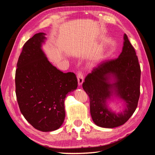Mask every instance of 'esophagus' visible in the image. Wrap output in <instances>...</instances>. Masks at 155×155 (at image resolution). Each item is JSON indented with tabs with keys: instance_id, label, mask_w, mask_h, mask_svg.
<instances>
[{
	"instance_id": "esophagus-1",
	"label": "esophagus",
	"mask_w": 155,
	"mask_h": 155,
	"mask_svg": "<svg viewBox=\"0 0 155 155\" xmlns=\"http://www.w3.org/2000/svg\"><path fill=\"white\" fill-rule=\"evenodd\" d=\"M78 85H82V83L84 81V78H83V72L81 71H79L78 72Z\"/></svg>"
}]
</instances>
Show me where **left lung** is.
<instances>
[{
  "label": "left lung",
  "mask_w": 155,
  "mask_h": 155,
  "mask_svg": "<svg viewBox=\"0 0 155 155\" xmlns=\"http://www.w3.org/2000/svg\"><path fill=\"white\" fill-rule=\"evenodd\" d=\"M115 76V83L107 82L110 74ZM141 70L136 51L127 35H124L123 50L119 57L105 60L94 68L83 83V88L90 99V111L94 122L105 128H114L124 125L133 114L140 94ZM124 100L126 109L115 114L107 109L106 100L112 89Z\"/></svg>",
  "instance_id": "obj_1"
}]
</instances>
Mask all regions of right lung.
Segmentation results:
<instances>
[{
  "mask_svg": "<svg viewBox=\"0 0 155 155\" xmlns=\"http://www.w3.org/2000/svg\"><path fill=\"white\" fill-rule=\"evenodd\" d=\"M44 33L36 34L22 47L15 71V93L25 119L39 130L59 129L65 117L66 95L78 87L73 72L63 73L51 64L41 47Z\"/></svg>",
  "mask_w": 155,
  "mask_h": 155,
  "instance_id": "add662e5",
  "label": "right lung"
}]
</instances>
